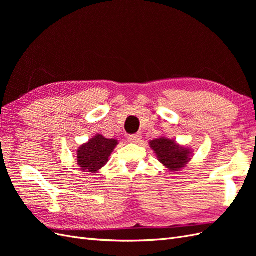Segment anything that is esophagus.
<instances>
[{"label": "esophagus", "instance_id": "esophagus-1", "mask_svg": "<svg viewBox=\"0 0 256 256\" xmlns=\"http://www.w3.org/2000/svg\"><path fill=\"white\" fill-rule=\"evenodd\" d=\"M141 138H142V136H141V134H131V136H128V140H129V142H131V143H138V142H140L141 141Z\"/></svg>", "mask_w": 256, "mask_h": 256}]
</instances>
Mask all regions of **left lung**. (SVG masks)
Here are the masks:
<instances>
[{"instance_id": "1", "label": "left lung", "mask_w": 256, "mask_h": 256, "mask_svg": "<svg viewBox=\"0 0 256 256\" xmlns=\"http://www.w3.org/2000/svg\"><path fill=\"white\" fill-rule=\"evenodd\" d=\"M150 147L156 152L159 161L170 171L174 172L184 166L191 159L189 150L176 144L175 141L166 138H160L150 142Z\"/></svg>"}]
</instances>
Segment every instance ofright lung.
I'll return each mask as SVG.
<instances>
[{"mask_svg": "<svg viewBox=\"0 0 256 256\" xmlns=\"http://www.w3.org/2000/svg\"><path fill=\"white\" fill-rule=\"evenodd\" d=\"M118 141L96 136L88 143L82 145L78 150V164L84 172L95 173L102 168L111 154Z\"/></svg>", "mask_w": 256, "mask_h": 256, "instance_id": "right-lung-1", "label": "right lung"}]
</instances>
